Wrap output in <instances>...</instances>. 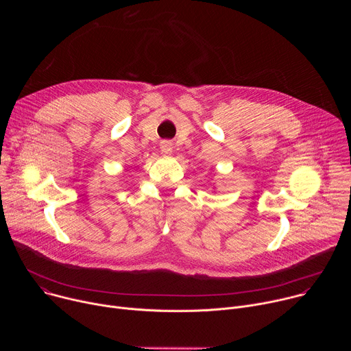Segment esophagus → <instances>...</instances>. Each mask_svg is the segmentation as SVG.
<instances>
[{
  "label": "esophagus",
  "mask_w": 351,
  "mask_h": 351,
  "mask_svg": "<svg viewBox=\"0 0 351 351\" xmlns=\"http://www.w3.org/2000/svg\"><path fill=\"white\" fill-rule=\"evenodd\" d=\"M160 148H161V152H162L164 154H171V153H172V143L164 140V141H161Z\"/></svg>",
  "instance_id": "1"
}]
</instances>
